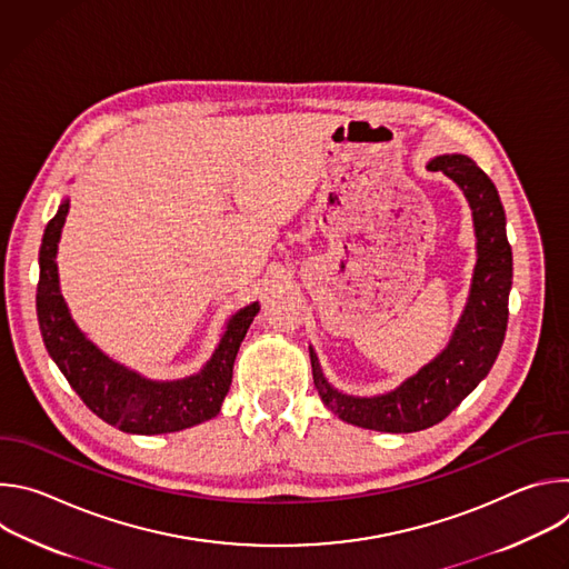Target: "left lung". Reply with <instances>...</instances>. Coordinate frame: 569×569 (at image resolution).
<instances>
[{"mask_svg":"<svg viewBox=\"0 0 569 569\" xmlns=\"http://www.w3.org/2000/svg\"><path fill=\"white\" fill-rule=\"evenodd\" d=\"M428 169L455 180L472 209L477 266L470 297L450 345L417 376L385 396L356 398L336 391L321 376L317 356L310 351L319 398L342 421L358 428L398 435L437 426L491 371L505 342L513 257L498 189L466 154L437 157Z\"/></svg>","mask_w":569,"mask_h":569,"instance_id":"left-lung-1","label":"left lung"}]
</instances>
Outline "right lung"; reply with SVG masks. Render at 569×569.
<instances>
[{
    "label": "right lung",
    "mask_w": 569,
    "mask_h": 569,
    "mask_svg": "<svg viewBox=\"0 0 569 569\" xmlns=\"http://www.w3.org/2000/svg\"><path fill=\"white\" fill-rule=\"evenodd\" d=\"M67 211L69 202H62L44 229L36 295L44 347L67 382L99 419L123 432L164 435L213 419L229 391L238 347L259 312V303L246 306L229 319L213 358L198 376L176 382L146 380L106 358L76 329L67 312L56 268Z\"/></svg>",
    "instance_id": "right-lung-1"
}]
</instances>
